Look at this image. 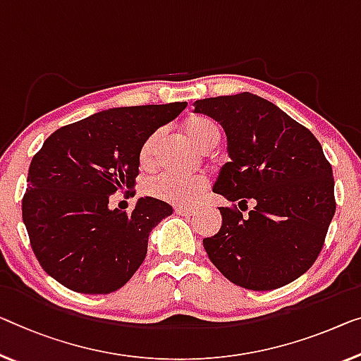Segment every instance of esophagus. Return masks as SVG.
<instances>
[{
    "label": "esophagus",
    "instance_id": "34e87169",
    "mask_svg": "<svg viewBox=\"0 0 361 361\" xmlns=\"http://www.w3.org/2000/svg\"><path fill=\"white\" fill-rule=\"evenodd\" d=\"M175 212L178 215H192V212H195V207H175Z\"/></svg>",
    "mask_w": 361,
    "mask_h": 361
}]
</instances>
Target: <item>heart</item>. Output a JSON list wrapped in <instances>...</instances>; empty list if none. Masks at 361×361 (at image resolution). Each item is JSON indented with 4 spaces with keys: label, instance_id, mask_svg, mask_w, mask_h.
<instances>
[{
    "label": "heart",
    "instance_id": "1",
    "mask_svg": "<svg viewBox=\"0 0 361 361\" xmlns=\"http://www.w3.org/2000/svg\"><path fill=\"white\" fill-rule=\"evenodd\" d=\"M183 131L201 150H211L220 142V128L217 123L204 115L190 116L183 123ZM159 133L150 134L139 150V164L141 166H150L154 162L155 147H157ZM207 178L204 176H176L169 173L155 175L144 185V191L150 197L160 201L188 206L206 191Z\"/></svg>",
    "mask_w": 361,
    "mask_h": 361
}]
</instances>
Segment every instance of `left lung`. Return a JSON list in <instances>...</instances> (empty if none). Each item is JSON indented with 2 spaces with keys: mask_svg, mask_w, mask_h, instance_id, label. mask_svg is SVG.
<instances>
[{
  "mask_svg": "<svg viewBox=\"0 0 361 361\" xmlns=\"http://www.w3.org/2000/svg\"><path fill=\"white\" fill-rule=\"evenodd\" d=\"M227 134V162L214 192L256 204L243 217L236 204L220 207L222 227L204 238L212 264L250 290L283 287L308 271L324 246L336 212L334 176L308 128L255 94L195 102Z\"/></svg>",
  "mask_w": 361,
  "mask_h": 361,
  "instance_id": "left-lung-1",
  "label": "left lung"
}]
</instances>
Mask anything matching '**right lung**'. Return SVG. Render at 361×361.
I'll list each match as a JSON object with an SVG mask.
<instances>
[{"mask_svg": "<svg viewBox=\"0 0 361 361\" xmlns=\"http://www.w3.org/2000/svg\"><path fill=\"white\" fill-rule=\"evenodd\" d=\"M186 102L110 109L56 129L34 155L23 197L32 251L48 276L79 293L121 288L147 255L149 233L173 212L141 197L131 214L110 196L139 175V150Z\"/></svg>", "mask_w": 361, "mask_h": 361, "instance_id": "obj_1", "label": "right lung"}]
</instances>
